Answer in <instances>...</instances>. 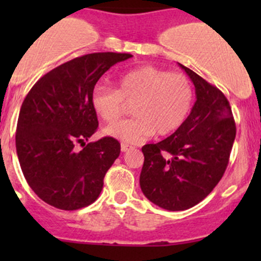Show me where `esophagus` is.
Returning a JSON list of instances; mask_svg holds the SVG:
<instances>
[{
    "label": "esophagus",
    "mask_w": 261,
    "mask_h": 261,
    "mask_svg": "<svg viewBox=\"0 0 261 261\" xmlns=\"http://www.w3.org/2000/svg\"><path fill=\"white\" fill-rule=\"evenodd\" d=\"M133 149V146L131 145H127V144H121V151L125 152V151H128V150Z\"/></svg>",
    "instance_id": "obj_1"
}]
</instances>
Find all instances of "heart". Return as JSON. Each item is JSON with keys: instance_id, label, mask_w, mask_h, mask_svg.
I'll return each instance as SVG.
<instances>
[{"instance_id": "obj_1", "label": "heart", "mask_w": 261, "mask_h": 261, "mask_svg": "<svg viewBox=\"0 0 261 261\" xmlns=\"http://www.w3.org/2000/svg\"><path fill=\"white\" fill-rule=\"evenodd\" d=\"M193 98V87L186 75L146 65L121 74L117 89L97 84L91 105L105 122H114L125 103H134V117L109 126L105 134L122 143L141 144L154 134L164 136L178 130L191 112Z\"/></svg>"}]
</instances>
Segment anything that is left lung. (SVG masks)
<instances>
[{
    "instance_id": "8db88e82",
    "label": "left lung",
    "mask_w": 261,
    "mask_h": 261,
    "mask_svg": "<svg viewBox=\"0 0 261 261\" xmlns=\"http://www.w3.org/2000/svg\"><path fill=\"white\" fill-rule=\"evenodd\" d=\"M196 102L183 125L169 138L143 146V193L168 211H184L206 198L222 178L236 136L225 94L189 68Z\"/></svg>"
}]
</instances>
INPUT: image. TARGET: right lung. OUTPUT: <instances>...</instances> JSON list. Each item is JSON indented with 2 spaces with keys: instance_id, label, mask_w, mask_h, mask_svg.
Wrapping results in <instances>:
<instances>
[{
  "instance_id": "1",
  "label": "right lung",
  "mask_w": 261,
  "mask_h": 261,
  "mask_svg": "<svg viewBox=\"0 0 261 261\" xmlns=\"http://www.w3.org/2000/svg\"><path fill=\"white\" fill-rule=\"evenodd\" d=\"M131 57L107 51L74 58L43 75L23 99L18 162L30 188L50 206L74 211L98 198L121 145L110 136L86 144L98 128L91 93L112 65ZM77 143L84 149L77 150Z\"/></svg>"
}]
</instances>
